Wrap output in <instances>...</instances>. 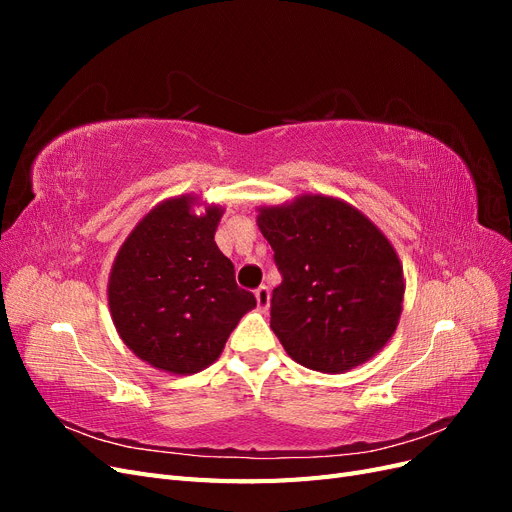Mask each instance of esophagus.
Returning a JSON list of instances; mask_svg holds the SVG:
<instances>
[{
  "label": "esophagus",
  "mask_w": 512,
  "mask_h": 512,
  "mask_svg": "<svg viewBox=\"0 0 512 512\" xmlns=\"http://www.w3.org/2000/svg\"><path fill=\"white\" fill-rule=\"evenodd\" d=\"M256 303H258V309H262V312H267L269 305H271V292L267 286H260L256 288Z\"/></svg>",
  "instance_id": "esophagus-1"
}]
</instances>
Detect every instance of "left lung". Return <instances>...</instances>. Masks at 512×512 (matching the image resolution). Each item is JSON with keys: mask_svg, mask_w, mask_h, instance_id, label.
Returning a JSON list of instances; mask_svg holds the SVG:
<instances>
[{"mask_svg": "<svg viewBox=\"0 0 512 512\" xmlns=\"http://www.w3.org/2000/svg\"><path fill=\"white\" fill-rule=\"evenodd\" d=\"M256 211L282 271L271 329L290 359L322 374L374 359L404 309V267L393 243L363 211L327 194Z\"/></svg>", "mask_w": 512, "mask_h": 512, "instance_id": "obj_1", "label": "left lung"}]
</instances>
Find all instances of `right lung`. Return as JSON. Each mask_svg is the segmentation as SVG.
Masks as SVG:
<instances>
[{
  "label": "right lung",
  "mask_w": 512,
  "mask_h": 512,
  "mask_svg": "<svg viewBox=\"0 0 512 512\" xmlns=\"http://www.w3.org/2000/svg\"><path fill=\"white\" fill-rule=\"evenodd\" d=\"M224 207L196 194L149 209L121 243L108 275L115 329L138 359L190 376L218 361L256 299L235 282L215 243Z\"/></svg>",
  "instance_id": "add662e5"
}]
</instances>
